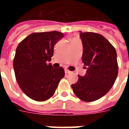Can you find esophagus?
<instances>
[{
  "label": "esophagus",
  "instance_id": "1",
  "mask_svg": "<svg viewBox=\"0 0 129 129\" xmlns=\"http://www.w3.org/2000/svg\"><path fill=\"white\" fill-rule=\"evenodd\" d=\"M65 72H66V74H71V73H72V72L70 70H65Z\"/></svg>",
  "mask_w": 129,
  "mask_h": 129
}]
</instances>
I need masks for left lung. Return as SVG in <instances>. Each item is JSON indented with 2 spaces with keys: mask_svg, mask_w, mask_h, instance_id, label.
Segmentation results:
<instances>
[{
  "mask_svg": "<svg viewBox=\"0 0 129 129\" xmlns=\"http://www.w3.org/2000/svg\"><path fill=\"white\" fill-rule=\"evenodd\" d=\"M80 32L83 45L82 61L87 69L84 76L72 84L76 96L85 102L102 98L114 85L118 75L117 55L114 47L102 35Z\"/></svg>",
  "mask_w": 129,
  "mask_h": 129,
  "instance_id": "1",
  "label": "left lung"
}]
</instances>
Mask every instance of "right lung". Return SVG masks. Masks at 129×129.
Listing matches in <instances>:
<instances>
[{"label":"right lung","mask_w":129,"mask_h":129,"mask_svg":"<svg viewBox=\"0 0 129 129\" xmlns=\"http://www.w3.org/2000/svg\"><path fill=\"white\" fill-rule=\"evenodd\" d=\"M63 37L59 31L33 33L18 45L13 60L16 80L24 93L35 101L48 100L54 94L63 68H53L50 63L54 45Z\"/></svg>","instance_id":"add662e5"}]
</instances>
